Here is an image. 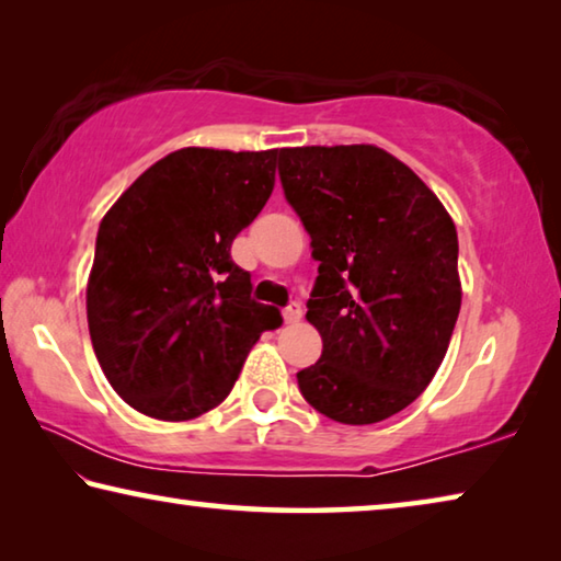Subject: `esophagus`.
Masks as SVG:
<instances>
[{"instance_id": "obj_1", "label": "esophagus", "mask_w": 561, "mask_h": 561, "mask_svg": "<svg viewBox=\"0 0 561 561\" xmlns=\"http://www.w3.org/2000/svg\"><path fill=\"white\" fill-rule=\"evenodd\" d=\"M284 321H287V324H297V321L301 319V304L299 301H289L287 307H284Z\"/></svg>"}]
</instances>
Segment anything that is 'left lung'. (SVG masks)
<instances>
[{
  "label": "left lung",
  "instance_id": "8db88e82",
  "mask_svg": "<svg viewBox=\"0 0 561 561\" xmlns=\"http://www.w3.org/2000/svg\"><path fill=\"white\" fill-rule=\"evenodd\" d=\"M284 197L319 277L307 319L324 341L297 374L311 408L368 425L433 381L460 314L458 232L433 190L376 146L279 150Z\"/></svg>",
  "mask_w": 561,
  "mask_h": 561
}]
</instances>
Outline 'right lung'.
I'll return each mask as SVG.
<instances>
[{
  "instance_id": "right-lung-1",
  "label": "right lung",
  "mask_w": 561,
  "mask_h": 561,
  "mask_svg": "<svg viewBox=\"0 0 561 561\" xmlns=\"http://www.w3.org/2000/svg\"><path fill=\"white\" fill-rule=\"evenodd\" d=\"M277 158L175 150L103 217L87 289L91 344L136 411L190 421L220 405L254 341L282 324L230 254L270 201Z\"/></svg>"
}]
</instances>
